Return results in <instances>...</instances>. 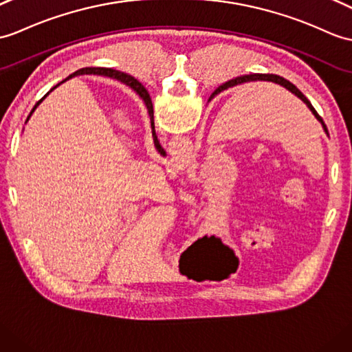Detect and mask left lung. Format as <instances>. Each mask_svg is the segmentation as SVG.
I'll list each match as a JSON object with an SVG mask.
<instances>
[{"instance_id":"8db88e82","label":"left lung","mask_w":352,"mask_h":352,"mask_svg":"<svg viewBox=\"0 0 352 352\" xmlns=\"http://www.w3.org/2000/svg\"><path fill=\"white\" fill-rule=\"evenodd\" d=\"M253 80H270V82H274V84H279V85H282V87H285L287 89H289V91L292 93V94H296L298 99H301L303 100L306 104H307V108L312 111V113L314 116L316 117V120L321 122L322 124V127H324V130L327 132V127H325V124H324V121H322V118L318 116V112L315 111V108L312 106V103H310L307 99H306V96L300 91V89L294 85V84H291L289 80H287L285 78H282V76H277V75H270V73H252V75H244V76H239V78H235V79H231V80H228V82H225L223 85H220L216 91L213 93V96L214 94H217V93H220V91H223V89H228V88H231V87H236V85H241V84H246V82H253ZM135 91L139 94V96H142L144 94V88H142V84H139L138 80H135ZM211 96V97H213Z\"/></svg>"}]
</instances>
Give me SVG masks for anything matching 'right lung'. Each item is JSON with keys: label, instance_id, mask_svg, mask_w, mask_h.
<instances>
[{"label": "right lung", "instance_id": "add662e5", "mask_svg": "<svg viewBox=\"0 0 352 352\" xmlns=\"http://www.w3.org/2000/svg\"><path fill=\"white\" fill-rule=\"evenodd\" d=\"M84 73H97V75H104V76H111V78H116V79H118V80H121V82H124L126 85H129L130 88H133L135 89V78L133 76H130V75H127V73H122V72H118V70H111V69H102V67H85V69H80V70H78V72H75L73 73V75H70L69 78H72V76H76V75H84ZM67 78V79H69ZM64 82V80H63ZM139 82V80H138ZM141 84V82H139ZM60 85V84H58ZM142 88H144V85H142ZM47 96V94H46ZM45 96V97H46ZM43 97V99H45ZM142 97V100L145 102V104H146V109H148V116H150V120H151V127H153V139H154V145H156V148H157V151L160 153V154H165V151H163V148L160 146V144H159V141H157V136H156V132H154V120H153V103H151V97H150V94H148V91H146V89L144 88V94L141 96ZM42 99V100H43ZM42 100H38L37 103H36V106L34 108H32V111L30 112V116L32 112H34V109L37 108V106L42 103ZM28 120V118H27Z\"/></svg>", "mask_w": 352, "mask_h": 352}]
</instances>
